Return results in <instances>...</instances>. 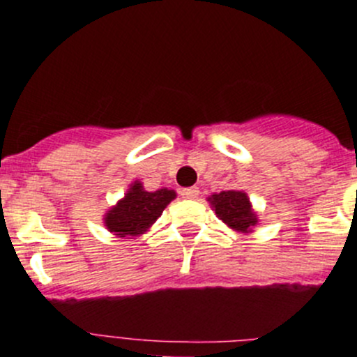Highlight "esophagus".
I'll list each match as a JSON object with an SVG mask.
<instances>
[{
  "mask_svg": "<svg viewBox=\"0 0 357 357\" xmlns=\"http://www.w3.org/2000/svg\"><path fill=\"white\" fill-rule=\"evenodd\" d=\"M183 199H190V201H194V199L199 197V188L197 186H190V188H183L181 190Z\"/></svg>",
  "mask_w": 357,
  "mask_h": 357,
  "instance_id": "obj_1",
  "label": "esophagus"
}]
</instances>
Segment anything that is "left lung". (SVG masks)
Wrapping results in <instances>:
<instances>
[{
  "label": "left lung",
  "mask_w": 357,
  "mask_h": 357,
  "mask_svg": "<svg viewBox=\"0 0 357 357\" xmlns=\"http://www.w3.org/2000/svg\"><path fill=\"white\" fill-rule=\"evenodd\" d=\"M208 201L215 209L216 216L234 231L250 232L257 225V215L252 209L250 199L245 192L227 190V192L213 194Z\"/></svg>",
  "instance_id": "left-lung-1"
}]
</instances>
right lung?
<instances>
[{
    "label": "right lung",
    "mask_w": 357,
    "mask_h": 357,
    "mask_svg": "<svg viewBox=\"0 0 357 357\" xmlns=\"http://www.w3.org/2000/svg\"><path fill=\"white\" fill-rule=\"evenodd\" d=\"M172 199H176L174 190L146 192L141 181H133L125 197L105 213L103 224L119 238L141 236L155 224Z\"/></svg>",
    "instance_id": "right-lung-1"
}]
</instances>
